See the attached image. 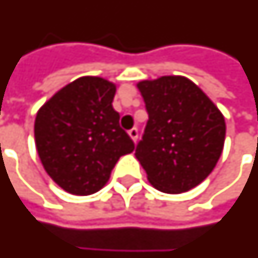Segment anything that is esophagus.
I'll return each mask as SVG.
<instances>
[{
    "mask_svg": "<svg viewBox=\"0 0 258 258\" xmlns=\"http://www.w3.org/2000/svg\"><path fill=\"white\" fill-rule=\"evenodd\" d=\"M127 133H129V136H131L132 140L136 143L137 142V137H139V131H137L136 127H133V129H131V131L127 132Z\"/></svg>",
    "mask_w": 258,
    "mask_h": 258,
    "instance_id": "esophagus-1",
    "label": "esophagus"
}]
</instances>
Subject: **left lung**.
I'll return each instance as SVG.
<instances>
[{
  "mask_svg": "<svg viewBox=\"0 0 258 258\" xmlns=\"http://www.w3.org/2000/svg\"><path fill=\"white\" fill-rule=\"evenodd\" d=\"M148 121L136 158L159 191L181 194L204 181L223 152V114L185 77L168 75L137 84Z\"/></svg>",
  "mask_w": 258,
  "mask_h": 258,
  "instance_id": "left-lung-1",
  "label": "left lung"
}]
</instances>
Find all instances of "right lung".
Here are the masks:
<instances>
[{"mask_svg":"<svg viewBox=\"0 0 258 258\" xmlns=\"http://www.w3.org/2000/svg\"><path fill=\"white\" fill-rule=\"evenodd\" d=\"M115 90L104 78L82 77L37 112L34 137L39 159L54 183L73 195L103 188L118 159L135 150L112 108Z\"/></svg>","mask_w":258,"mask_h":258,"instance_id":"right-lung-1","label":"right lung"}]
</instances>
